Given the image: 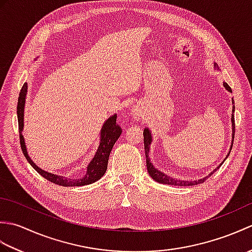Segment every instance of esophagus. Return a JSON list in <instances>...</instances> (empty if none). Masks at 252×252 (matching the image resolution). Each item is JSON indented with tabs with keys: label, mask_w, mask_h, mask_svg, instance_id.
<instances>
[{
	"label": "esophagus",
	"mask_w": 252,
	"mask_h": 252,
	"mask_svg": "<svg viewBox=\"0 0 252 252\" xmlns=\"http://www.w3.org/2000/svg\"><path fill=\"white\" fill-rule=\"evenodd\" d=\"M132 116H133V118H134L135 120H140V119H142V118H143V112H142V110L140 108H137V107H135V108L132 110Z\"/></svg>",
	"instance_id": "34e87169"
}]
</instances>
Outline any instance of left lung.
Here are the masks:
<instances>
[{
  "label": "left lung",
  "mask_w": 252,
  "mask_h": 252,
  "mask_svg": "<svg viewBox=\"0 0 252 252\" xmlns=\"http://www.w3.org/2000/svg\"><path fill=\"white\" fill-rule=\"evenodd\" d=\"M215 67H218L217 66V63H215ZM223 85H224V88H225L228 92H231L232 93V89L229 88V85L227 84V83H225L224 82L223 83ZM233 101H234V99H233ZM234 111H235V106H233V114H232V127H233V140H232V142L234 141V135H235V120H234ZM143 134H144V148H145V155H146V165H147V170H148V173H149V175L152 176L153 178V180H155L156 182H158V183H161V184H168V185H174V186H192V185H197V184H200V183H203V182H205V180L207 179V178H209V176L210 175H212L213 173L216 172V171L221 167L222 165V163L219 165V167L217 168V169H215L212 171V172L209 174V175H207L206 178H203V179H199V180H196V181H180V180H175V179H173L172 176H169V175H167V174H164L163 172H161V171H159L158 169H156L153 165V163L151 162V159H149V156H148V153H149V147H151V143H152V141H153V137H152V133H151V131H149L147 127H145V129H144V132H143ZM232 146H233V144H232ZM232 146H231V149H232ZM229 155V153L227 154V156ZM227 156H226V158H227ZM225 158V159H226ZM224 159V160H225Z\"/></svg>",
  "instance_id": "1"
}]
</instances>
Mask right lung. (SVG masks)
Returning a JSON list of instances; mask_svg holds the SVG:
<instances>
[{
  "instance_id": "add662e5",
  "label": "right lung",
  "mask_w": 252,
  "mask_h": 252,
  "mask_svg": "<svg viewBox=\"0 0 252 252\" xmlns=\"http://www.w3.org/2000/svg\"><path fill=\"white\" fill-rule=\"evenodd\" d=\"M27 89H28V84L25 83L23 88L20 90L18 103H17V118H18V127H19V140H20V146L23 149V153L25 155L26 159L28 162L33 167V169L37 173L41 174L44 179L52 182V183L61 185V186H83L92 184L94 182L98 181L101 176H103L107 170V164H108L109 155L112 147H114L116 141L119 138L122 133V129L120 126L117 123V115L109 117L107 119L103 127L100 130V142L97 151H96L95 156L91 160L87 168V172L82 178L78 179H69L66 176L57 175L54 173L46 172V171L42 170L41 168L32 161L29 157L28 152L26 148L25 138L23 136V130H24V110H25V103H26V96H27Z\"/></svg>"
}]
</instances>
